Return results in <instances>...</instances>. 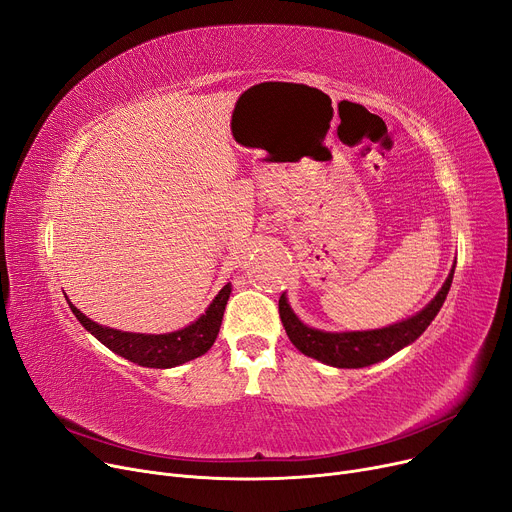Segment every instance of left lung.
I'll return each mask as SVG.
<instances>
[{"instance_id":"1","label":"left lung","mask_w":512,"mask_h":512,"mask_svg":"<svg viewBox=\"0 0 512 512\" xmlns=\"http://www.w3.org/2000/svg\"><path fill=\"white\" fill-rule=\"evenodd\" d=\"M452 276H454V270L446 278L442 290L436 294L434 301L429 303L423 311H419L417 315L405 321H400V324H394L382 330L332 334V332L307 328L303 321L292 313L284 294L278 303L280 319L290 342L297 346L303 355L313 357L321 363H328L332 367H346V369L367 367L392 357L394 353L400 351V348H405L425 332V328L432 324V319L438 315L440 307L446 301Z\"/></svg>"}]
</instances>
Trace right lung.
<instances>
[{
	"instance_id": "1",
	"label": "right lung",
	"mask_w": 512,
	"mask_h": 512,
	"mask_svg": "<svg viewBox=\"0 0 512 512\" xmlns=\"http://www.w3.org/2000/svg\"><path fill=\"white\" fill-rule=\"evenodd\" d=\"M230 290H232L230 284H226L195 324H191L184 330H178L172 334H159V336L103 328L95 324V321H91L87 315L80 313L70 301L68 303L80 324H83L99 342H103L107 348H110V351L143 367L168 369V367L182 365L191 359H197L209 351L215 338H218Z\"/></svg>"
}]
</instances>
